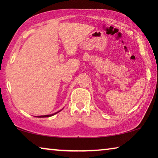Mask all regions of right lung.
Segmentation results:
<instances>
[{"instance_id": "1", "label": "right lung", "mask_w": 158, "mask_h": 158, "mask_svg": "<svg viewBox=\"0 0 158 158\" xmlns=\"http://www.w3.org/2000/svg\"><path fill=\"white\" fill-rule=\"evenodd\" d=\"M58 112H56V113H55V114H51V115H45V116H38L39 118H46V117H49V116H53V115H54V114H57Z\"/></svg>"}]
</instances>
